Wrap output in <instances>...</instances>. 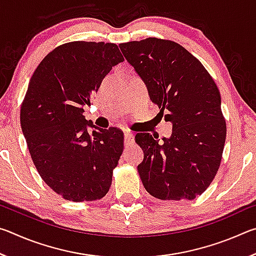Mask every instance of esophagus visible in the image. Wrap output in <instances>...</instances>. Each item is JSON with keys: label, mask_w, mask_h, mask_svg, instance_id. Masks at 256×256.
Listing matches in <instances>:
<instances>
[{"label": "esophagus", "mask_w": 256, "mask_h": 256, "mask_svg": "<svg viewBox=\"0 0 256 256\" xmlns=\"http://www.w3.org/2000/svg\"><path fill=\"white\" fill-rule=\"evenodd\" d=\"M124 140H125V144H133L134 142V133L128 131V130H126V131L124 132Z\"/></svg>", "instance_id": "esophagus-1"}]
</instances>
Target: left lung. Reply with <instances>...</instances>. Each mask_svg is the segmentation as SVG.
<instances>
[{
  "mask_svg": "<svg viewBox=\"0 0 256 256\" xmlns=\"http://www.w3.org/2000/svg\"><path fill=\"white\" fill-rule=\"evenodd\" d=\"M125 60L144 82L150 99L172 124L170 138L138 133L144 150L138 172L159 200H193L218 172L226 141L222 97L200 60L170 40L148 38L120 44Z\"/></svg>",
  "mask_w": 256,
  "mask_h": 256,
  "instance_id": "1",
  "label": "left lung"
}]
</instances>
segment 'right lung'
Wrapping results in <instances>:
<instances>
[{"mask_svg": "<svg viewBox=\"0 0 256 256\" xmlns=\"http://www.w3.org/2000/svg\"><path fill=\"white\" fill-rule=\"evenodd\" d=\"M123 60L110 42H68L45 56L29 81L21 130L42 180L68 201L99 200L112 185L124 134L97 128L84 107Z\"/></svg>", "mask_w": 256, "mask_h": 256, "instance_id": "add662e5", "label": "right lung"}]
</instances>
